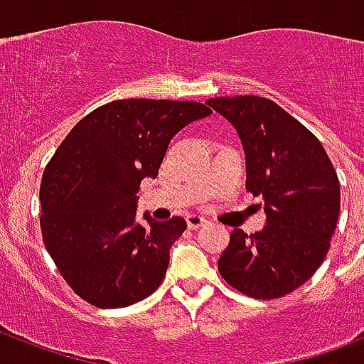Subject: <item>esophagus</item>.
<instances>
[{
	"mask_svg": "<svg viewBox=\"0 0 364 364\" xmlns=\"http://www.w3.org/2000/svg\"><path fill=\"white\" fill-rule=\"evenodd\" d=\"M187 225L188 228H200L202 225H205V219L202 215L191 213V215H187Z\"/></svg>",
	"mask_w": 364,
	"mask_h": 364,
	"instance_id": "34e87169",
	"label": "esophagus"
}]
</instances>
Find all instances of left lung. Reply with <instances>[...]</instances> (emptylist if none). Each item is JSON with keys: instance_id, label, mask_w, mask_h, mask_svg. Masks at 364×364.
Returning a JSON list of instances; mask_svg holds the SVG:
<instances>
[{"instance_id": "8db88e82", "label": "left lung", "mask_w": 364, "mask_h": 364, "mask_svg": "<svg viewBox=\"0 0 364 364\" xmlns=\"http://www.w3.org/2000/svg\"><path fill=\"white\" fill-rule=\"evenodd\" d=\"M205 104L242 139L249 193L264 202L266 227L234 228L219 259L228 285L251 299L293 293L321 266L338 223L340 183L325 149L272 100L227 96Z\"/></svg>"}]
</instances>
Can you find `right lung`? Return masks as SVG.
I'll return each mask as SVG.
<instances>
[{
  "mask_svg": "<svg viewBox=\"0 0 364 364\" xmlns=\"http://www.w3.org/2000/svg\"><path fill=\"white\" fill-rule=\"evenodd\" d=\"M198 102L117 100L73 126L41 179L45 247L68 285L96 308H124L156 291L183 217L137 223V193L159 176L171 137L210 117Z\"/></svg>",
  "mask_w": 364,
  "mask_h": 364,
  "instance_id": "1",
  "label": "right lung"
}]
</instances>
